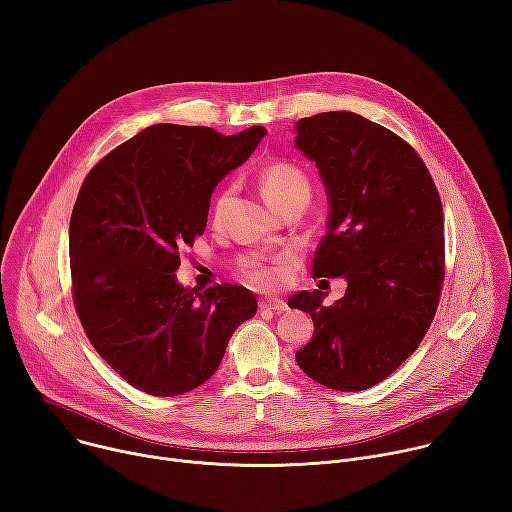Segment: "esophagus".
I'll list each match as a JSON object with an SVG mask.
<instances>
[{
    "instance_id": "34e87169",
    "label": "esophagus",
    "mask_w": 512,
    "mask_h": 512,
    "mask_svg": "<svg viewBox=\"0 0 512 512\" xmlns=\"http://www.w3.org/2000/svg\"><path fill=\"white\" fill-rule=\"evenodd\" d=\"M260 309H264V311H274V313H283L285 309H287V303L283 301V299H272V297H268V299H260Z\"/></svg>"
}]
</instances>
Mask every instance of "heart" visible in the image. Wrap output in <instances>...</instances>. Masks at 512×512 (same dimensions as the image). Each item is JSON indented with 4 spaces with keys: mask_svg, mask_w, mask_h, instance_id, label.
<instances>
[{
    "mask_svg": "<svg viewBox=\"0 0 512 512\" xmlns=\"http://www.w3.org/2000/svg\"><path fill=\"white\" fill-rule=\"evenodd\" d=\"M260 188L264 199L277 207L293 196H309V180L303 174L301 168L289 162H272L268 164L262 174H260ZM235 192L233 184H225L213 201V217H221L231 201V196ZM293 266L291 256H277L270 260H260V262H250L244 268V281L258 289V291H270L274 287H279L285 277L289 274Z\"/></svg>",
    "mask_w": 512,
    "mask_h": 512,
    "instance_id": "heart-1",
    "label": "heart"
}]
</instances>
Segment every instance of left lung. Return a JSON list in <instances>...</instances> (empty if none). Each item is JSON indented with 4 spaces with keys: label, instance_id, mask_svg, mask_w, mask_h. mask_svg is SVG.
<instances>
[{
    "label": "left lung",
    "instance_id": "obj_1",
    "mask_svg": "<svg viewBox=\"0 0 512 512\" xmlns=\"http://www.w3.org/2000/svg\"><path fill=\"white\" fill-rule=\"evenodd\" d=\"M295 143L330 196L313 279L348 281L328 307L320 291L289 299L313 320L295 361L330 389L363 391L396 371L435 320L445 281L441 196L416 149L357 112L307 116Z\"/></svg>",
    "mask_w": 512,
    "mask_h": 512
}]
</instances>
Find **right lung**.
<instances>
[{"instance_id":"add662e5","label":"right lung","mask_w":512,"mask_h":512,"mask_svg":"<svg viewBox=\"0 0 512 512\" xmlns=\"http://www.w3.org/2000/svg\"><path fill=\"white\" fill-rule=\"evenodd\" d=\"M264 127L153 125L90 170L69 221L71 295L88 340L129 385L174 398L203 385L256 297L238 285H178L180 252L205 233L211 192Z\"/></svg>"}]
</instances>
